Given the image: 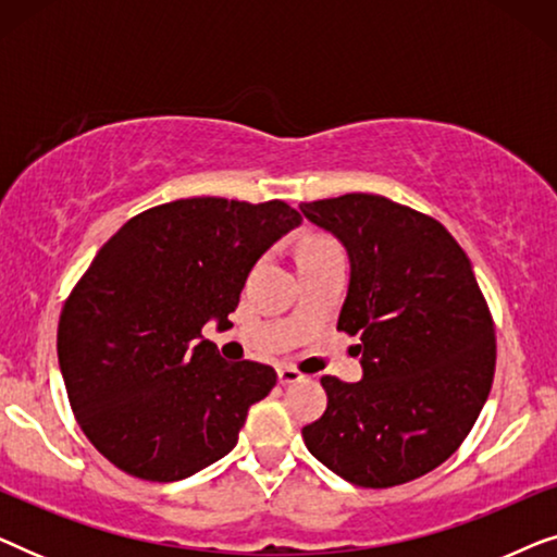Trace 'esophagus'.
<instances>
[{
  "label": "esophagus",
  "instance_id": "esophagus-1",
  "mask_svg": "<svg viewBox=\"0 0 557 557\" xmlns=\"http://www.w3.org/2000/svg\"><path fill=\"white\" fill-rule=\"evenodd\" d=\"M301 380H304V375L299 370L288 368V364H281V368H278V383L281 385H294V383H301Z\"/></svg>",
  "mask_w": 557,
  "mask_h": 557
}]
</instances>
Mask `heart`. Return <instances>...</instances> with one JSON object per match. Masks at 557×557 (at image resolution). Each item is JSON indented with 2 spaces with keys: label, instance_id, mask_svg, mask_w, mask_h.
<instances>
[{
  "label": "heart",
  "instance_id": "1",
  "mask_svg": "<svg viewBox=\"0 0 557 557\" xmlns=\"http://www.w3.org/2000/svg\"><path fill=\"white\" fill-rule=\"evenodd\" d=\"M334 248L330 240H322V238H309V240H304V246H301V256H322V253H334ZM299 256V258H301Z\"/></svg>",
  "mask_w": 557,
  "mask_h": 557
}]
</instances>
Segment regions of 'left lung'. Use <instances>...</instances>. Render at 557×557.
Listing matches in <instances>:
<instances>
[{
    "label": "left lung",
    "mask_w": 557,
    "mask_h": 557,
    "mask_svg": "<svg viewBox=\"0 0 557 557\" xmlns=\"http://www.w3.org/2000/svg\"><path fill=\"white\" fill-rule=\"evenodd\" d=\"M347 250L337 330L357 334L360 383L322 377L324 416L304 425L314 459L349 484H406L451 456L494 377V324L451 233L380 195L301 202Z\"/></svg>",
    "instance_id": "left-lung-1"
}]
</instances>
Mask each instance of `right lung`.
<instances>
[{"label":"right lung","instance_id":"add662e5","mask_svg":"<svg viewBox=\"0 0 557 557\" xmlns=\"http://www.w3.org/2000/svg\"><path fill=\"white\" fill-rule=\"evenodd\" d=\"M299 225L281 200L193 197L98 250L60 314L58 360L83 433L121 471L180 482L233 451L276 370L225 362L200 332L231 324L250 269Z\"/></svg>","mask_w":557,"mask_h":557}]
</instances>
